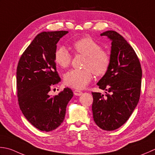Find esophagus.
I'll use <instances>...</instances> for the list:
<instances>
[{"mask_svg": "<svg viewBox=\"0 0 155 155\" xmlns=\"http://www.w3.org/2000/svg\"><path fill=\"white\" fill-rule=\"evenodd\" d=\"M74 94L75 95H77V96H79V95H81L82 94H83V92L81 91H79V90H74Z\"/></svg>", "mask_w": 155, "mask_h": 155, "instance_id": "34e87169", "label": "esophagus"}]
</instances>
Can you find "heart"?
<instances>
[{"label":"heart","instance_id":"obj_1","mask_svg":"<svg viewBox=\"0 0 155 155\" xmlns=\"http://www.w3.org/2000/svg\"><path fill=\"white\" fill-rule=\"evenodd\" d=\"M77 54L85 56L83 69H72L64 76V83L69 87L81 89L96 76L105 74L110 68L111 56L107 51L90 37H84L74 41L72 44ZM54 61L60 67L67 68L72 62V55L64 46L58 47L54 53Z\"/></svg>","mask_w":155,"mask_h":155}]
</instances>
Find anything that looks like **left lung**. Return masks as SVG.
Masks as SVG:
<instances>
[{"instance_id":"1","label":"left lung","mask_w":155,"mask_h":155,"mask_svg":"<svg viewBox=\"0 0 155 155\" xmlns=\"http://www.w3.org/2000/svg\"><path fill=\"white\" fill-rule=\"evenodd\" d=\"M111 39V64L100 80L105 95L92 92L93 120L102 130L111 131L126 123L140 99L142 68L135 51L122 35L107 31L101 34Z\"/></svg>"}]
</instances>
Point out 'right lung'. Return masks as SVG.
Instances as JSON below:
<instances>
[{
  "label": "right lung",
  "mask_w": 155,
  "mask_h": 155,
  "mask_svg": "<svg viewBox=\"0 0 155 155\" xmlns=\"http://www.w3.org/2000/svg\"><path fill=\"white\" fill-rule=\"evenodd\" d=\"M67 31L41 32L24 51L17 68V99L20 110L41 131L56 129L64 119L66 105L73 96L69 88L50 96L51 88L60 81L54 53Z\"/></svg>",
  "instance_id": "add662e5"
}]
</instances>
